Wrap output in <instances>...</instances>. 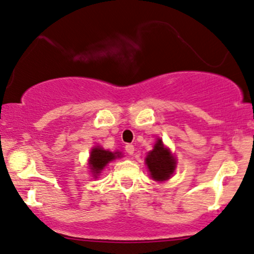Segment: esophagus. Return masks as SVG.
<instances>
[{
	"label": "esophagus",
	"instance_id": "esophagus-1",
	"mask_svg": "<svg viewBox=\"0 0 254 254\" xmlns=\"http://www.w3.org/2000/svg\"><path fill=\"white\" fill-rule=\"evenodd\" d=\"M125 149H126V152L128 155H133V152H134V146H133L132 144H127V145L125 146Z\"/></svg>",
	"mask_w": 254,
	"mask_h": 254
}]
</instances>
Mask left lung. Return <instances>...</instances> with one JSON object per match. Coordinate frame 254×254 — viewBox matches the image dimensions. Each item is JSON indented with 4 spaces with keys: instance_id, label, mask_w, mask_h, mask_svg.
Instances as JSON below:
<instances>
[{
    "instance_id": "1",
    "label": "left lung",
    "mask_w": 254,
    "mask_h": 254,
    "mask_svg": "<svg viewBox=\"0 0 254 254\" xmlns=\"http://www.w3.org/2000/svg\"><path fill=\"white\" fill-rule=\"evenodd\" d=\"M146 165L155 181H167L176 168V160L170 150L163 146L161 139L156 141L154 149L146 156Z\"/></svg>"
}]
</instances>
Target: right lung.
I'll return each instance as SVG.
<instances>
[{"label": "right lung", "instance_id": "right-lung-1", "mask_svg": "<svg viewBox=\"0 0 254 254\" xmlns=\"http://www.w3.org/2000/svg\"><path fill=\"white\" fill-rule=\"evenodd\" d=\"M119 156V152H111L102 148H94L91 152V157H89V167L94 174H98L111 160Z\"/></svg>", "mask_w": 254, "mask_h": 254}]
</instances>
